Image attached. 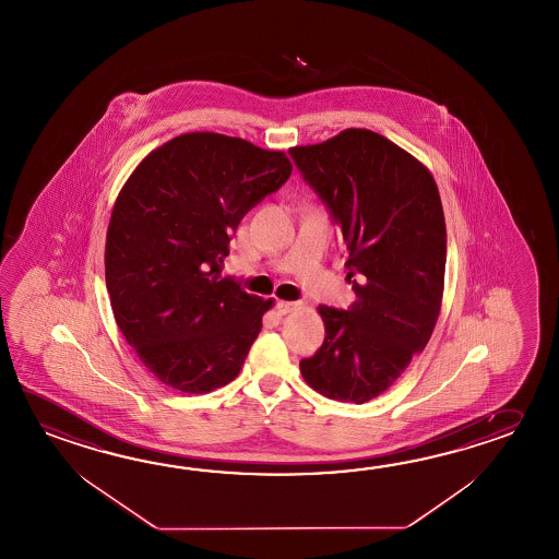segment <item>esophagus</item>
I'll return each mask as SVG.
<instances>
[{"label": "esophagus", "instance_id": "esophagus-1", "mask_svg": "<svg viewBox=\"0 0 559 559\" xmlns=\"http://www.w3.org/2000/svg\"><path fill=\"white\" fill-rule=\"evenodd\" d=\"M297 308V302H288V300H276L274 302V310L278 312V314H288L290 310H295Z\"/></svg>", "mask_w": 559, "mask_h": 559}]
</instances>
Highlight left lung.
Masks as SVG:
<instances>
[{
    "label": "left lung",
    "instance_id": "8db88e82",
    "mask_svg": "<svg viewBox=\"0 0 559 559\" xmlns=\"http://www.w3.org/2000/svg\"><path fill=\"white\" fill-rule=\"evenodd\" d=\"M290 157L342 230L356 293L348 310L319 307L326 336L300 374L326 399L365 404L432 336L444 293L440 193L420 160L368 129L293 147Z\"/></svg>",
    "mask_w": 559,
    "mask_h": 559
}]
</instances>
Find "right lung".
<instances>
[{
    "instance_id": "right-lung-1",
    "label": "right lung",
    "mask_w": 559,
    "mask_h": 559,
    "mask_svg": "<svg viewBox=\"0 0 559 559\" xmlns=\"http://www.w3.org/2000/svg\"><path fill=\"white\" fill-rule=\"evenodd\" d=\"M293 173L283 151L185 133L151 151L115 201L105 283L115 322L163 384L206 394L240 372L273 298L223 276L233 230Z\"/></svg>"
}]
</instances>
